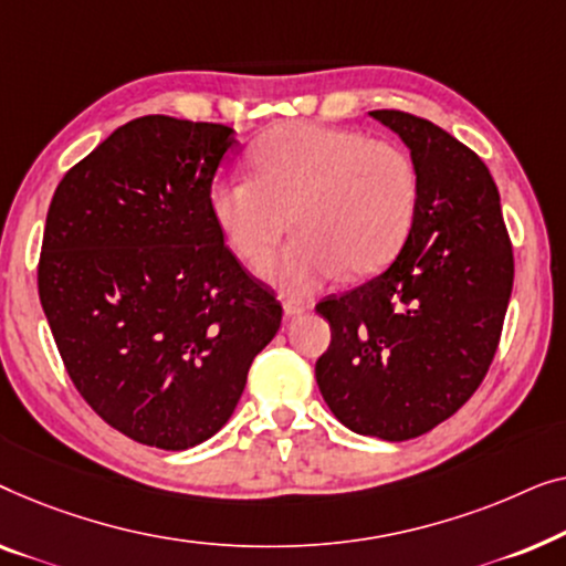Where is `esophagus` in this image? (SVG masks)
<instances>
[{
	"instance_id": "1",
	"label": "esophagus",
	"mask_w": 566,
	"mask_h": 566,
	"mask_svg": "<svg viewBox=\"0 0 566 566\" xmlns=\"http://www.w3.org/2000/svg\"><path fill=\"white\" fill-rule=\"evenodd\" d=\"M284 317L286 321H292V317H297V315H302L307 310V305L305 302H294V300H284Z\"/></svg>"
}]
</instances>
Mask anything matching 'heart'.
I'll return each mask as SVG.
<instances>
[{
	"instance_id": "heart-1",
	"label": "heart",
	"mask_w": 566,
	"mask_h": 566,
	"mask_svg": "<svg viewBox=\"0 0 566 566\" xmlns=\"http://www.w3.org/2000/svg\"><path fill=\"white\" fill-rule=\"evenodd\" d=\"M222 241L261 266L292 226L297 235L264 269L292 297L321 290L340 272L366 276L395 259L418 207L412 158L387 140L323 123H282L256 143L251 177L210 187Z\"/></svg>"
}]
</instances>
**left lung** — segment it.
Instances as JSON below:
<instances>
[{
  "label": "left lung",
  "instance_id": "obj_1",
  "mask_svg": "<svg viewBox=\"0 0 566 566\" xmlns=\"http://www.w3.org/2000/svg\"><path fill=\"white\" fill-rule=\"evenodd\" d=\"M369 115L410 150L416 220L385 272L317 302L331 346L315 379L354 433L408 441L451 418L488 374L513 292V249L495 179L474 150L423 117Z\"/></svg>",
  "mask_w": 566,
  "mask_h": 566
}]
</instances>
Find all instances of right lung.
<instances>
[{"label": "right lung", "mask_w": 566, "mask_h": 566, "mask_svg": "<svg viewBox=\"0 0 566 566\" xmlns=\"http://www.w3.org/2000/svg\"><path fill=\"white\" fill-rule=\"evenodd\" d=\"M238 148L233 127L138 117L48 207L38 292L69 377L105 423L156 449L218 433L282 323L207 205Z\"/></svg>", "instance_id": "obj_1"}]
</instances>
